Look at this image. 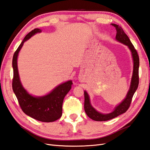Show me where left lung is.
<instances>
[{"label":"left lung","mask_w":150,"mask_h":150,"mask_svg":"<svg viewBox=\"0 0 150 150\" xmlns=\"http://www.w3.org/2000/svg\"><path fill=\"white\" fill-rule=\"evenodd\" d=\"M112 25L116 28V32H117L116 35V41L126 45L129 47V49L130 51L134 63L133 72L132 79H131L129 90L128 91L125 98L122 101V103H120L118 105H116L115 108L114 110L111 112L107 113V114H104V113H101L97 111L96 109L92 106V104H91L88 94V93L85 90L84 91V95H85V104H84V108H85L86 114L91 119L98 122L108 121V120L115 118V117H117L118 116L125 112L130 106L134 94L137 90L139 85V58L137 51L134 48V46H133L132 42H131L129 37H128L125 33L124 32L123 28L116 24L112 23Z\"/></svg>","instance_id":"obj_1"}]
</instances>
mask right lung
I'll list each match as a JSON object with an SVG mask.
<instances>
[{
	"mask_svg": "<svg viewBox=\"0 0 150 150\" xmlns=\"http://www.w3.org/2000/svg\"><path fill=\"white\" fill-rule=\"evenodd\" d=\"M41 29L35 28L25 36L14 53L13 58V90L22 111L30 117L42 122H52L62 115V104L65 96L71 89L72 82L69 80L60 84L51 92L43 96H33L24 88L18 73L17 59L23 44Z\"/></svg>",
	"mask_w": 150,
	"mask_h": 150,
	"instance_id": "add662e5",
	"label": "right lung"
}]
</instances>
